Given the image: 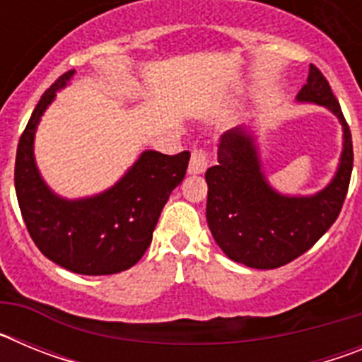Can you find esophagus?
Listing matches in <instances>:
<instances>
[{
	"mask_svg": "<svg viewBox=\"0 0 362 362\" xmlns=\"http://www.w3.org/2000/svg\"><path fill=\"white\" fill-rule=\"evenodd\" d=\"M209 153L206 150H194L190 158V165H188V172L190 174H203L209 168Z\"/></svg>",
	"mask_w": 362,
	"mask_h": 362,
	"instance_id": "1",
	"label": "esophagus"
}]
</instances>
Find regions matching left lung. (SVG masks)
<instances>
[{
  "label": "left lung",
  "instance_id": "8db88e82",
  "mask_svg": "<svg viewBox=\"0 0 362 362\" xmlns=\"http://www.w3.org/2000/svg\"><path fill=\"white\" fill-rule=\"evenodd\" d=\"M296 101L325 107L343 127L337 170L325 188L308 196L276 190L264 174L250 127H235L221 136L217 165L204 174L206 221L217 246L235 263L257 270L279 268L310 250L337 219L350 185V129L330 85L313 65Z\"/></svg>",
  "mask_w": 362,
  "mask_h": 362
}]
</instances>
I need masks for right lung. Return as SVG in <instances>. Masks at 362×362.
<instances>
[{
	"label": "right lung",
	"mask_w": 362,
	"mask_h": 362,
	"mask_svg": "<svg viewBox=\"0 0 362 362\" xmlns=\"http://www.w3.org/2000/svg\"><path fill=\"white\" fill-rule=\"evenodd\" d=\"M74 74H63L32 112L16 153V196L32 241L45 257L74 274L108 276L129 270L143 257L163 206L185 179L190 152L165 156L143 150L107 190L78 199L56 194L37 168L34 139L45 110Z\"/></svg>",
	"instance_id": "add662e5"
}]
</instances>
